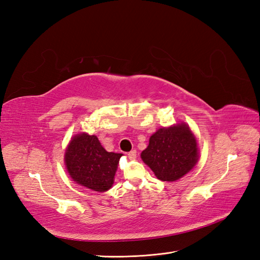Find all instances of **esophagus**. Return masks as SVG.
Instances as JSON below:
<instances>
[{"label":"esophagus","instance_id":"1","mask_svg":"<svg viewBox=\"0 0 260 260\" xmlns=\"http://www.w3.org/2000/svg\"><path fill=\"white\" fill-rule=\"evenodd\" d=\"M127 156H128L131 159H135L136 158V151L132 150L131 152L127 153Z\"/></svg>","mask_w":260,"mask_h":260}]
</instances>
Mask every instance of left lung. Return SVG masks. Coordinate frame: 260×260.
Segmentation results:
<instances>
[{
    "mask_svg": "<svg viewBox=\"0 0 260 260\" xmlns=\"http://www.w3.org/2000/svg\"><path fill=\"white\" fill-rule=\"evenodd\" d=\"M141 157L161 181L173 182L189 173L199 159L198 143L184 123L157 129Z\"/></svg>",
    "mask_w": 260,
    "mask_h": 260,
    "instance_id": "1",
    "label": "left lung"
}]
</instances>
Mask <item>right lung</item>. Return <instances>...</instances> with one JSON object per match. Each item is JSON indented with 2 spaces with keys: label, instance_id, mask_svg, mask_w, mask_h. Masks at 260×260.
Wrapping results in <instances>:
<instances>
[{
  "label": "right lung",
  "instance_id": "obj_1",
  "mask_svg": "<svg viewBox=\"0 0 260 260\" xmlns=\"http://www.w3.org/2000/svg\"><path fill=\"white\" fill-rule=\"evenodd\" d=\"M120 153L107 152L95 135L80 133L66 148L64 164L77 184L96 192L109 190L114 183Z\"/></svg>",
  "mask_w": 260,
  "mask_h": 260
}]
</instances>
